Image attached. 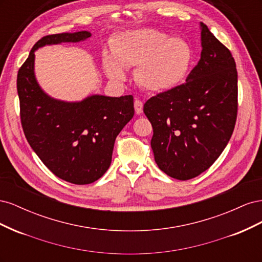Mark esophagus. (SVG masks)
I'll return each instance as SVG.
<instances>
[{"label":"esophagus","instance_id":"34e87169","mask_svg":"<svg viewBox=\"0 0 262 262\" xmlns=\"http://www.w3.org/2000/svg\"><path fill=\"white\" fill-rule=\"evenodd\" d=\"M134 109H136V113L138 115H141L142 113H143V102L139 99L134 100Z\"/></svg>","mask_w":262,"mask_h":262}]
</instances>
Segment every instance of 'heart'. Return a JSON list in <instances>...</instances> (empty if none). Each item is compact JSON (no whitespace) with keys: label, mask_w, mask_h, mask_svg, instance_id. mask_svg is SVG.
Returning <instances> with one entry per match:
<instances>
[{"label":"heart","mask_w":262,"mask_h":262,"mask_svg":"<svg viewBox=\"0 0 262 262\" xmlns=\"http://www.w3.org/2000/svg\"><path fill=\"white\" fill-rule=\"evenodd\" d=\"M102 55V69L109 80L122 82L128 68L137 67L134 76L149 92L168 91L186 76L192 60L189 43L163 31L142 28L126 31Z\"/></svg>","instance_id":"1"}]
</instances>
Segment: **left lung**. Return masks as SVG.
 I'll use <instances>...</instances> for the list:
<instances>
[{"instance_id":"1","label":"left lung","mask_w":262,"mask_h":262,"mask_svg":"<svg viewBox=\"0 0 262 262\" xmlns=\"http://www.w3.org/2000/svg\"><path fill=\"white\" fill-rule=\"evenodd\" d=\"M200 28L201 58L186 83L150 97L143 108L155 162L178 180L199 176L217 160L237 118L235 60L207 25Z\"/></svg>"}]
</instances>
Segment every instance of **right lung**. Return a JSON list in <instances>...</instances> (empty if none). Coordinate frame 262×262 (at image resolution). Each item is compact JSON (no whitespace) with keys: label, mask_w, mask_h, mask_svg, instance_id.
Masks as SVG:
<instances>
[{"label":"right lung","mask_w":262,"mask_h":262,"mask_svg":"<svg viewBox=\"0 0 262 262\" xmlns=\"http://www.w3.org/2000/svg\"><path fill=\"white\" fill-rule=\"evenodd\" d=\"M91 36L82 30L42 37L17 74L20 121L29 145L55 176L75 185L92 184L109 168L116 138L133 118V96L91 95L81 101L52 98L36 80L35 51Z\"/></svg>","instance_id":"1"}]
</instances>
